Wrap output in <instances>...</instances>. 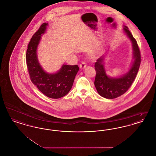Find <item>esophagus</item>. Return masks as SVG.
<instances>
[{
  "instance_id": "obj_1",
  "label": "esophagus",
  "mask_w": 156,
  "mask_h": 156,
  "mask_svg": "<svg viewBox=\"0 0 156 156\" xmlns=\"http://www.w3.org/2000/svg\"><path fill=\"white\" fill-rule=\"evenodd\" d=\"M86 66H87V65H86V63L85 62H82L80 64V68L81 69H83V68H85Z\"/></svg>"
}]
</instances>
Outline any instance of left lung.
<instances>
[{
    "label": "left lung",
    "mask_w": 156,
    "mask_h": 156,
    "mask_svg": "<svg viewBox=\"0 0 156 156\" xmlns=\"http://www.w3.org/2000/svg\"><path fill=\"white\" fill-rule=\"evenodd\" d=\"M124 30L132 41L133 49L134 61L129 72L118 78H111L106 74L102 62L103 58H98L95 64L96 71L95 86L98 94L107 99L116 98L126 92L133 82L141 63L140 51L136 39L128 30L127 27L125 26Z\"/></svg>",
    "instance_id": "left-lung-1"
}]
</instances>
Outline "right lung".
Listing matches in <instances>:
<instances>
[{
    "label": "right lung",
    "mask_w": 156,
    "mask_h": 156,
    "mask_svg": "<svg viewBox=\"0 0 156 156\" xmlns=\"http://www.w3.org/2000/svg\"><path fill=\"white\" fill-rule=\"evenodd\" d=\"M47 24L43 23L31 37L26 51V64L30 80L38 90L48 98L58 99L66 95L71 89L79 67L63 65L58 73L52 74L42 69L37 59V48Z\"/></svg>",
    "instance_id": "right-lung-1"
}]
</instances>
